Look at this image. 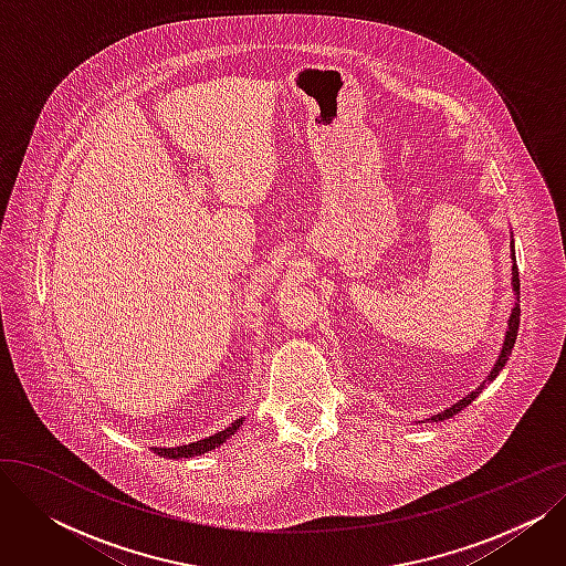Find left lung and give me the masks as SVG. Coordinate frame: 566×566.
Segmentation results:
<instances>
[{
    "mask_svg": "<svg viewBox=\"0 0 566 566\" xmlns=\"http://www.w3.org/2000/svg\"><path fill=\"white\" fill-rule=\"evenodd\" d=\"M512 291H514V307H512V314H510V321H507V333H504V339H502V348L497 353V360L493 365V369L489 371V376L474 388L472 392H468L465 397H461L457 403H452L450 408H444L436 415H431V418L427 422H442V420H450L454 418L457 412H461L468 403H472L474 399H478L482 395V390L486 388V382H491L500 369L507 365L510 355H512V348L516 344V335H518V323H521V307H518V298H521V280H518V268H516V252H514V238H512Z\"/></svg>",
    "mask_w": 566,
    "mask_h": 566,
    "instance_id": "obj_1",
    "label": "left lung"
}]
</instances>
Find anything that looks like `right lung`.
<instances>
[{
	"label": "right lung",
	"instance_id": "right-lung-1",
	"mask_svg": "<svg viewBox=\"0 0 566 566\" xmlns=\"http://www.w3.org/2000/svg\"><path fill=\"white\" fill-rule=\"evenodd\" d=\"M243 422H245V418L241 415V418H235L227 429H222V431H218L213 436H208V438H201V440H195V442H188V444H178V448H151V450L158 457H163V459H192V457H201L206 452L220 448V444H224Z\"/></svg>",
	"mask_w": 566,
	"mask_h": 566
}]
</instances>
